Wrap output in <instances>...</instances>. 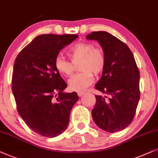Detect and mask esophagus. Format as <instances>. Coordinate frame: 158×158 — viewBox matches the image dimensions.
Returning <instances> with one entry per match:
<instances>
[{"instance_id": "obj_1", "label": "esophagus", "mask_w": 158, "mask_h": 158, "mask_svg": "<svg viewBox=\"0 0 158 158\" xmlns=\"http://www.w3.org/2000/svg\"><path fill=\"white\" fill-rule=\"evenodd\" d=\"M77 94H78V95H79V97H82L83 95H85V92H78Z\"/></svg>"}]
</instances>
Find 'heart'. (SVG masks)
<instances>
[{"label": "heart", "instance_id": "b5f03b06", "mask_svg": "<svg viewBox=\"0 0 158 158\" xmlns=\"http://www.w3.org/2000/svg\"><path fill=\"white\" fill-rule=\"evenodd\" d=\"M68 56L72 63L63 56H58L54 60L55 68L64 77H69L73 73V64L80 62L79 70L81 72L69 79V86L73 91H84L93 82L92 73L98 75L103 70L106 64L104 52L102 50L94 48L92 43H79L69 50Z\"/></svg>", "mask_w": 158, "mask_h": 158}]
</instances>
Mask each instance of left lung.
Instances as JSON below:
<instances>
[{
    "instance_id": "left-lung-1",
    "label": "left lung",
    "mask_w": 158,
    "mask_h": 158,
    "mask_svg": "<svg viewBox=\"0 0 158 158\" xmlns=\"http://www.w3.org/2000/svg\"><path fill=\"white\" fill-rule=\"evenodd\" d=\"M86 39L98 41L106 64L95 89L106 96L95 95L92 110L95 124L113 133L123 130L133 120L140 98L139 71L133 53L124 43L105 31H93Z\"/></svg>"
}]
</instances>
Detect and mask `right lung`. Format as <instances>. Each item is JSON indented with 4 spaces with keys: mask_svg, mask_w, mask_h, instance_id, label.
<instances>
[{
    "mask_svg": "<svg viewBox=\"0 0 158 158\" xmlns=\"http://www.w3.org/2000/svg\"><path fill=\"white\" fill-rule=\"evenodd\" d=\"M77 35H41L16 57L12 75V92L19 114L40 135L56 137L67 129L77 92H64L67 85L55 68L60 50Z\"/></svg>",
    "mask_w": 158,
    "mask_h": 158,
    "instance_id": "right-lung-1",
    "label": "right lung"
}]
</instances>
